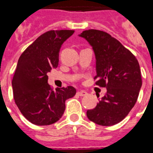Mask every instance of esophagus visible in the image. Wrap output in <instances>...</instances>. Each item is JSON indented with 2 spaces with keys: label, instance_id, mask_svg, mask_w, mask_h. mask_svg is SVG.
Segmentation results:
<instances>
[{
  "label": "esophagus",
  "instance_id": "34e87169",
  "mask_svg": "<svg viewBox=\"0 0 153 153\" xmlns=\"http://www.w3.org/2000/svg\"><path fill=\"white\" fill-rule=\"evenodd\" d=\"M77 94H78V96H79V97H84V96H86V95H87V91H79L77 92Z\"/></svg>",
  "mask_w": 153,
  "mask_h": 153
}]
</instances>
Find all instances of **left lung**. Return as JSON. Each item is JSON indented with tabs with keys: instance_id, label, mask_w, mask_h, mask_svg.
I'll list each match as a JSON object with an SVG mask.
<instances>
[{
	"instance_id": "obj_1",
	"label": "left lung",
	"mask_w": 153,
	"mask_h": 153,
	"mask_svg": "<svg viewBox=\"0 0 153 153\" xmlns=\"http://www.w3.org/2000/svg\"><path fill=\"white\" fill-rule=\"evenodd\" d=\"M79 36L94 51L96 84L107 89L97 106L87 111V116L98 125L114 126L127 116L137 101L142 86L139 62L131 51L103 30H87Z\"/></svg>"
}]
</instances>
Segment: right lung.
<instances>
[{
	"label": "right lung",
	"instance_id": "obj_1",
	"mask_svg": "<svg viewBox=\"0 0 153 153\" xmlns=\"http://www.w3.org/2000/svg\"><path fill=\"white\" fill-rule=\"evenodd\" d=\"M72 30H48L39 36L20 56L12 80L13 98L20 112L37 126L53 124L62 117L65 100L76 94L72 86L53 91L48 74L57 67L62 44Z\"/></svg>",
	"mask_w": 153,
	"mask_h": 153
}]
</instances>
